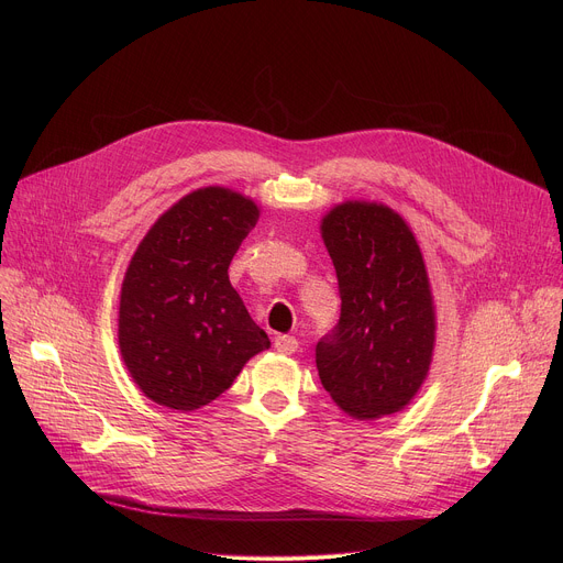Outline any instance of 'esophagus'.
I'll use <instances>...</instances> for the list:
<instances>
[{
  "label": "esophagus",
  "mask_w": 563,
  "mask_h": 563,
  "mask_svg": "<svg viewBox=\"0 0 563 563\" xmlns=\"http://www.w3.org/2000/svg\"><path fill=\"white\" fill-rule=\"evenodd\" d=\"M274 347L280 352V354H294L298 350V341L294 336H287V334H278L274 336Z\"/></svg>",
  "instance_id": "1"
}]
</instances>
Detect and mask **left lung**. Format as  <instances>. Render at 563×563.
<instances>
[{
  "mask_svg": "<svg viewBox=\"0 0 563 563\" xmlns=\"http://www.w3.org/2000/svg\"><path fill=\"white\" fill-rule=\"evenodd\" d=\"M334 263L341 320L316 345L334 404L358 421L410 406L428 378L437 311L428 267L406 218L376 200H345L320 220Z\"/></svg>",
  "mask_w": 563,
  "mask_h": 563,
  "instance_id": "8db88e82",
  "label": "left lung"
}]
</instances>
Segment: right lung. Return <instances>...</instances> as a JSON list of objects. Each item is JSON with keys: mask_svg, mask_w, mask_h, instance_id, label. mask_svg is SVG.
Listing matches in <instances>:
<instances>
[{"mask_svg": "<svg viewBox=\"0 0 563 563\" xmlns=\"http://www.w3.org/2000/svg\"><path fill=\"white\" fill-rule=\"evenodd\" d=\"M258 218L250 196L202 187L140 240L120 289L118 345L153 404L178 412L205 408L252 356L269 350L227 274Z\"/></svg>", "mask_w": 563, "mask_h": 563, "instance_id": "add662e5", "label": "right lung"}]
</instances>
